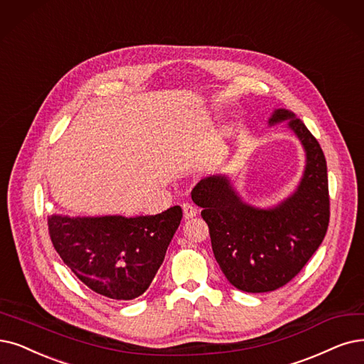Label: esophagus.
I'll return each mask as SVG.
<instances>
[{"mask_svg":"<svg viewBox=\"0 0 364 364\" xmlns=\"http://www.w3.org/2000/svg\"><path fill=\"white\" fill-rule=\"evenodd\" d=\"M182 209H183V216H185V220H191V218H194V216L198 213L197 208H196V206H193V205H190V203H183V205H182Z\"/></svg>","mask_w":364,"mask_h":364,"instance_id":"1","label":"esophagus"}]
</instances>
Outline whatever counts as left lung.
Listing matches in <instances>:
<instances>
[{
    "instance_id": "left-lung-1",
    "label": "left lung",
    "mask_w": 364,
    "mask_h": 364,
    "mask_svg": "<svg viewBox=\"0 0 364 364\" xmlns=\"http://www.w3.org/2000/svg\"><path fill=\"white\" fill-rule=\"evenodd\" d=\"M287 119L306 151V168L297 191L278 208L248 206L225 176L203 179L191 193L203 208L218 264L240 291L267 293L288 284L327 232L330 196L324 152L294 113L274 110L269 124Z\"/></svg>"
}]
</instances>
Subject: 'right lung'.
<instances>
[{
	"label": "right lung",
	"instance_id": "obj_1",
	"mask_svg": "<svg viewBox=\"0 0 364 364\" xmlns=\"http://www.w3.org/2000/svg\"><path fill=\"white\" fill-rule=\"evenodd\" d=\"M182 220L181 206L152 216L48 220L53 248L92 291L133 300L149 288Z\"/></svg>",
	"mask_w": 364,
	"mask_h": 364
}]
</instances>
